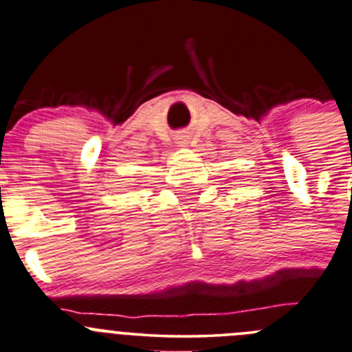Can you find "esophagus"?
Here are the masks:
<instances>
[{"mask_svg":"<svg viewBox=\"0 0 352 352\" xmlns=\"http://www.w3.org/2000/svg\"><path fill=\"white\" fill-rule=\"evenodd\" d=\"M179 145H186V138H179V142H177Z\"/></svg>","mask_w":352,"mask_h":352,"instance_id":"obj_1","label":"esophagus"}]
</instances>
